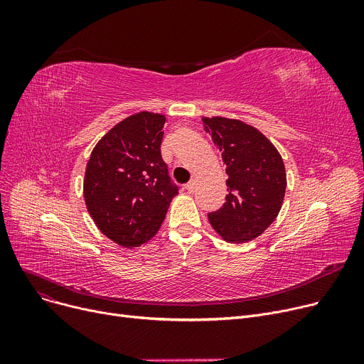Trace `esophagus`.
<instances>
[{
  "instance_id": "obj_1",
  "label": "esophagus",
  "mask_w": 364,
  "mask_h": 364,
  "mask_svg": "<svg viewBox=\"0 0 364 364\" xmlns=\"http://www.w3.org/2000/svg\"><path fill=\"white\" fill-rule=\"evenodd\" d=\"M195 187H196V183L192 180V181H188L186 186H184V188L187 190L188 193H193V190H195Z\"/></svg>"
}]
</instances>
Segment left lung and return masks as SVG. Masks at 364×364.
I'll use <instances>...</instances> for the list:
<instances>
[{
  "label": "left lung",
  "instance_id": "1",
  "mask_svg": "<svg viewBox=\"0 0 364 364\" xmlns=\"http://www.w3.org/2000/svg\"><path fill=\"white\" fill-rule=\"evenodd\" d=\"M225 164V203L208 214L227 242L258 237L276 220L286 192L284 164L277 149L252 125L221 117L202 118Z\"/></svg>",
  "mask_w": 364,
  "mask_h": 364
}]
</instances>
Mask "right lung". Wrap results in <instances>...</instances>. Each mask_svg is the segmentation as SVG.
<instances>
[{"instance_id": "obj_1", "label": "right lung", "mask_w": 364, "mask_h": 364, "mask_svg": "<svg viewBox=\"0 0 364 364\" xmlns=\"http://www.w3.org/2000/svg\"><path fill=\"white\" fill-rule=\"evenodd\" d=\"M165 117L139 112L106 132L91 151L84 199L99 230L124 247L158 233L178 187L161 156Z\"/></svg>"}]
</instances>
